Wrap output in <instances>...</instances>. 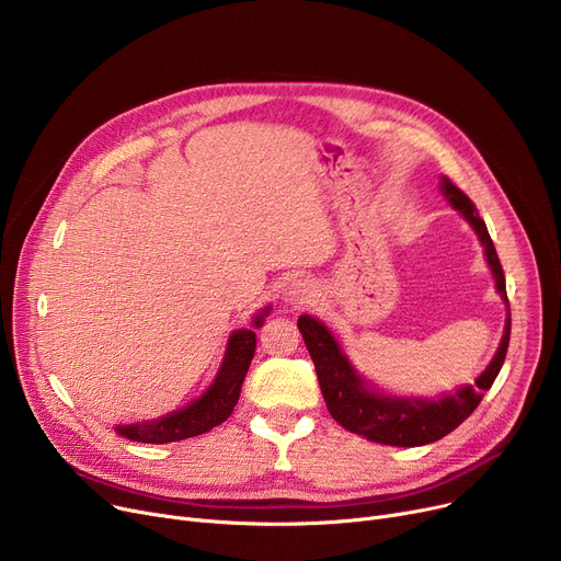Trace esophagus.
I'll return each mask as SVG.
<instances>
[{
  "mask_svg": "<svg viewBox=\"0 0 561 561\" xmlns=\"http://www.w3.org/2000/svg\"><path fill=\"white\" fill-rule=\"evenodd\" d=\"M311 300H313V290L307 282H293L284 290V302L290 305V307H296V309L311 305Z\"/></svg>",
  "mask_w": 561,
  "mask_h": 561,
  "instance_id": "1",
  "label": "esophagus"
}]
</instances>
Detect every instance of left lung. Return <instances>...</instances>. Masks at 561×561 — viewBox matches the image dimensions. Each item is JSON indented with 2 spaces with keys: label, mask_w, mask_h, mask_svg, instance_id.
<instances>
[{
  "label": "left lung",
  "mask_w": 561,
  "mask_h": 561,
  "mask_svg": "<svg viewBox=\"0 0 561 561\" xmlns=\"http://www.w3.org/2000/svg\"><path fill=\"white\" fill-rule=\"evenodd\" d=\"M440 193H444V197L453 204V209H457L468 220V225L476 229L480 243L484 245L495 288L500 293V298L507 302L503 265H500L495 245L491 241L484 220L476 209V204L470 202V197L461 188H457L448 176H440ZM298 328L313 359L318 385L332 419L347 432L366 436L368 440H375V444L414 448L444 438L478 409L484 393L495 381L500 368L505 364L512 332V316H507L505 334L503 341H500L497 352L486 366V370L476 379V385H466L455 393L440 396L434 400L381 396L373 391L368 387V381L352 368V364L343 355L341 345L320 320H316L313 316H300Z\"/></svg>",
  "instance_id": "8db88e82"
}]
</instances>
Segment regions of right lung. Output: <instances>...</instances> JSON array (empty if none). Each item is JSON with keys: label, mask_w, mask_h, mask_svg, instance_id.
I'll list each match as a JSON object with an SVG mask.
<instances>
[{"label": "right lung", "mask_w": 561, "mask_h": 561, "mask_svg": "<svg viewBox=\"0 0 561 561\" xmlns=\"http://www.w3.org/2000/svg\"><path fill=\"white\" fill-rule=\"evenodd\" d=\"M268 311L271 307H265L259 316H254L252 325L261 328L263 318L268 316ZM254 347H256L254 330H236L229 336L225 359L214 379V385L206 389L202 398L157 421L117 425L115 427L117 434L129 440H140V444H170V440L191 438L225 423L231 416L236 402H239L245 373L254 357Z\"/></svg>", "instance_id": "obj_1"}]
</instances>
